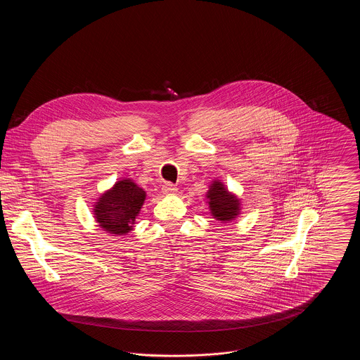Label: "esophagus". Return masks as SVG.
I'll list each match as a JSON object with an SVG mask.
<instances>
[{
	"instance_id": "esophagus-1",
	"label": "esophagus",
	"mask_w": 360,
	"mask_h": 360,
	"mask_svg": "<svg viewBox=\"0 0 360 360\" xmlns=\"http://www.w3.org/2000/svg\"><path fill=\"white\" fill-rule=\"evenodd\" d=\"M162 190H163V193L165 194H175L176 193V186L175 185H172L170 182H166L163 186H162Z\"/></svg>"
}]
</instances>
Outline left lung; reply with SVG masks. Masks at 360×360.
Returning <instances> with one entry per match:
<instances>
[{"label":"left lung","mask_w":360,"mask_h":360,"mask_svg":"<svg viewBox=\"0 0 360 360\" xmlns=\"http://www.w3.org/2000/svg\"><path fill=\"white\" fill-rule=\"evenodd\" d=\"M207 204L213 219L221 223H229L239 216L241 204L240 200L221 181H213L206 193Z\"/></svg>","instance_id":"left-lung-1"}]
</instances>
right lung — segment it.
<instances>
[{"label":"right lung","instance_id":"1","mask_svg":"<svg viewBox=\"0 0 360 360\" xmlns=\"http://www.w3.org/2000/svg\"><path fill=\"white\" fill-rule=\"evenodd\" d=\"M146 195L144 188L137 186L134 179L117 181L94 204L93 212L98 226L112 235H127L134 229Z\"/></svg>","mask_w":360,"mask_h":360}]
</instances>
